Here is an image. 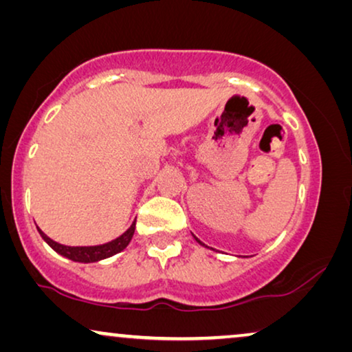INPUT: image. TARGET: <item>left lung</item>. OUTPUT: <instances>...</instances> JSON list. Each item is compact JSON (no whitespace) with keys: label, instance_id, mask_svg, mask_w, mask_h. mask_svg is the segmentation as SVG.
<instances>
[{"label":"left lung","instance_id":"8db88e82","mask_svg":"<svg viewBox=\"0 0 352 352\" xmlns=\"http://www.w3.org/2000/svg\"><path fill=\"white\" fill-rule=\"evenodd\" d=\"M196 241H197V242H199V244H202V242H201V241H199V239H197V237H196Z\"/></svg>","mask_w":352,"mask_h":352}]
</instances>
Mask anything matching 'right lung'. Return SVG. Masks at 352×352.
Segmentation results:
<instances>
[{"label": "right lung", "instance_id": "1", "mask_svg": "<svg viewBox=\"0 0 352 352\" xmlns=\"http://www.w3.org/2000/svg\"><path fill=\"white\" fill-rule=\"evenodd\" d=\"M38 231H39V234L43 236V239L46 241L47 244L51 245L54 250L58 252L60 255L67 256V258H70L73 261H79V263H92V261L108 258V256H111V255L118 254V252L124 250L126 247L129 245V242H131L133 232H135V221H133L132 226L129 228L124 234L118 237V239L108 242V244L96 245V247H68V245H62V244H57L56 241H52L51 237H47L41 230H39V228H38Z\"/></svg>", "mask_w": 352, "mask_h": 352}]
</instances>
